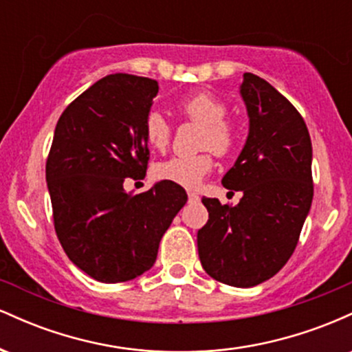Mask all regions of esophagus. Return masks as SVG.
Instances as JSON below:
<instances>
[{
	"label": "esophagus",
	"instance_id": "1",
	"mask_svg": "<svg viewBox=\"0 0 352 352\" xmlns=\"http://www.w3.org/2000/svg\"><path fill=\"white\" fill-rule=\"evenodd\" d=\"M188 200L190 201H197V200H199V195H197L195 192H188Z\"/></svg>",
	"mask_w": 352,
	"mask_h": 352
}]
</instances>
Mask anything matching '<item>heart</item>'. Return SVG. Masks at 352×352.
Here are the masks:
<instances>
[{"mask_svg":"<svg viewBox=\"0 0 352 352\" xmlns=\"http://www.w3.org/2000/svg\"><path fill=\"white\" fill-rule=\"evenodd\" d=\"M179 111L192 122L201 125L199 147L210 148L217 155H228L236 145V127L225 119L228 109L208 92H197L182 100ZM144 135L148 147L165 151L170 144L172 127L160 112L152 111L145 117ZM213 168L212 153L204 151L192 157H172L153 167V175L159 180L170 182L185 188L199 187L205 175Z\"/></svg>","mask_w":352,"mask_h":352,"instance_id":"b5f03b06","label":"heart"}]
</instances>
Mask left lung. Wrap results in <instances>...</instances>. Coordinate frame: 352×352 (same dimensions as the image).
I'll return each mask as SVG.
<instances>
[{"instance_id":"obj_1","label":"left lung","mask_w":352,"mask_h":352,"mask_svg":"<svg viewBox=\"0 0 352 352\" xmlns=\"http://www.w3.org/2000/svg\"><path fill=\"white\" fill-rule=\"evenodd\" d=\"M240 94L248 139L221 184L243 197L236 207L201 199L208 221L197 245L213 280L250 288L274 276L296 248L313 201V147L301 114L272 84L245 72Z\"/></svg>"}]
</instances>
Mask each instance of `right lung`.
I'll return each mask as SVG.
<instances>
[{
	"mask_svg": "<svg viewBox=\"0 0 352 352\" xmlns=\"http://www.w3.org/2000/svg\"><path fill=\"white\" fill-rule=\"evenodd\" d=\"M159 82L111 74L63 112L46 162L56 235L69 260L102 283L134 280L151 270L159 243L187 193L159 182L131 195L127 177L147 170L144 122Z\"/></svg>",
	"mask_w": 352,
	"mask_h": 352,
	"instance_id": "add662e5",
	"label": "right lung"
}]
</instances>
